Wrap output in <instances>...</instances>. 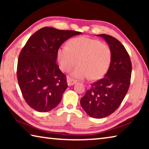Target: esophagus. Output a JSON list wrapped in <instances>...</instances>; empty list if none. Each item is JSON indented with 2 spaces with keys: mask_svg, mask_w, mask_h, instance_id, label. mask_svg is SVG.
I'll return each mask as SVG.
<instances>
[{
  "mask_svg": "<svg viewBox=\"0 0 149 149\" xmlns=\"http://www.w3.org/2000/svg\"><path fill=\"white\" fill-rule=\"evenodd\" d=\"M77 83V81L72 79H69L67 80V84L68 86H72V85H74Z\"/></svg>",
  "mask_w": 149,
  "mask_h": 149,
  "instance_id": "34e87169",
  "label": "esophagus"
}]
</instances>
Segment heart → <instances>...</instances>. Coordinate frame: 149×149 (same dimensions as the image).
I'll use <instances>...</instances> for the list:
<instances>
[{
	"label": "heart",
	"mask_w": 149,
	"mask_h": 149,
	"mask_svg": "<svg viewBox=\"0 0 149 149\" xmlns=\"http://www.w3.org/2000/svg\"><path fill=\"white\" fill-rule=\"evenodd\" d=\"M58 61L62 71L68 72L76 65L71 72L72 77L91 79H100L107 72L112 53L110 47L99 40L81 37L72 39L69 47L64 45L58 50Z\"/></svg>",
	"instance_id": "b5f03b06"
}]
</instances>
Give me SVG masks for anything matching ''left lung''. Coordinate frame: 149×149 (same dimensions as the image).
Listing matches in <instances>:
<instances>
[{"label":"left lung","mask_w":149,"mask_h":149,"mask_svg":"<svg viewBox=\"0 0 149 149\" xmlns=\"http://www.w3.org/2000/svg\"><path fill=\"white\" fill-rule=\"evenodd\" d=\"M97 36L102 37L109 45L110 67L104 78L91 85L80 104L89 116L100 119L112 114L120 107L129 89L132 66L127 50L118 40L105 34Z\"/></svg>","instance_id":"left-lung-1"}]
</instances>
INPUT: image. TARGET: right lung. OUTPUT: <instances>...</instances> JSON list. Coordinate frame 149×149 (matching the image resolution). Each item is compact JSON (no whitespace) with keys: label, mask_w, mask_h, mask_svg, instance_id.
Masks as SVG:
<instances>
[{"label":"right lung","mask_w":149,"mask_h":149,"mask_svg":"<svg viewBox=\"0 0 149 149\" xmlns=\"http://www.w3.org/2000/svg\"><path fill=\"white\" fill-rule=\"evenodd\" d=\"M80 34L45 27L31 35L22 49L17 77L24 99L33 109L49 112L61 101L68 84L56 63L58 50L66 40Z\"/></svg>","instance_id":"add662e5"}]
</instances>
